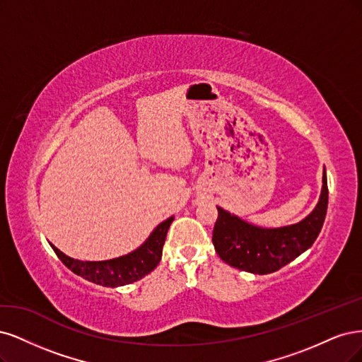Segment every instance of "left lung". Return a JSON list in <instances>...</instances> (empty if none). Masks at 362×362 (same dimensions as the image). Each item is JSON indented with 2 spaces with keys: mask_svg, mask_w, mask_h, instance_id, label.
I'll return each mask as SVG.
<instances>
[{
  "mask_svg": "<svg viewBox=\"0 0 362 362\" xmlns=\"http://www.w3.org/2000/svg\"><path fill=\"white\" fill-rule=\"evenodd\" d=\"M322 192L313 212L291 226L264 228L218 207L214 247L227 264L251 274H271L295 260L317 239L328 209V182L323 170Z\"/></svg>",
  "mask_w": 362,
  "mask_h": 362,
  "instance_id": "obj_1",
  "label": "left lung"
}]
</instances>
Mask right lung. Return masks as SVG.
Wrapping results in <instances>:
<instances>
[{
    "label": "right lung",
    "mask_w": 362,
    "mask_h": 362,
    "mask_svg": "<svg viewBox=\"0 0 362 362\" xmlns=\"http://www.w3.org/2000/svg\"><path fill=\"white\" fill-rule=\"evenodd\" d=\"M174 216H170L164 223H160L146 242L135 251L122 255L117 259L102 260V262H83L69 257L64 252L49 243L55 254L74 274L86 278L87 281L96 283L105 287H120L138 281L147 274H150L159 264L162 257L167 231L173 223Z\"/></svg>",
    "instance_id": "obj_1"
}]
</instances>
